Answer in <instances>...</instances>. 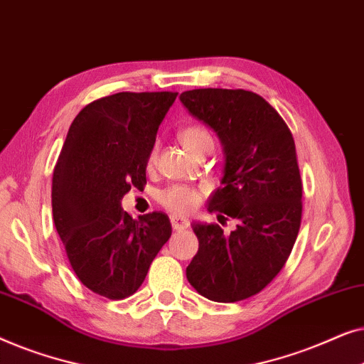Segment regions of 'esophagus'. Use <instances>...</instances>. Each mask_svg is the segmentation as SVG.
Wrapping results in <instances>:
<instances>
[{"label":"esophagus","instance_id":"esophagus-1","mask_svg":"<svg viewBox=\"0 0 364 364\" xmlns=\"http://www.w3.org/2000/svg\"><path fill=\"white\" fill-rule=\"evenodd\" d=\"M171 223L173 230H183V228L188 227V220L186 217L181 215H171Z\"/></svg>","mask_w":364,"mask_h":364}]
</instances>
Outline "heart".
Wrapping results in <instances>:
<instances>
[{"label": "heart", "mask_w": 364, "mask_h": 364, "mask_svg": "<svg viewBox=\"0 0 364 364\" xmlns=\"http://www.w3.org/2000/svg\"><path fill=\"white\" fill-rule=\"evenodd\" d=\"M178 141L182 142V146L186 147L187 152H191L192 156L197 152V149L208 141H212V137L208 136L205 129L191 126L182 129L178 134ZM159 200L168 210L176 213H191L198 207V203L202 200V192L197 191L193 187L187 186H173L164 191L159 196Z\"/></svg>", "instance_id": "b5f03b06"}]
</instances>
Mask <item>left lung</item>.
Masks as SVG:
<instances>
[{"instance_id": "obj_1", "label": "left lung", "mask_w": 364, "mask_h": 364, "mask_svg": "<svg viewBox=\"0 0 364 364\" xmlns=\"http://www.w3.org/2000/svg\"><path fill=\"white\" fill-rule=\"evenodd\" d=\"M181 102L223 147L222 187L208 197L207 210L238 220L230 235L217 223H192L198 252L187 280L212 301L245 300L278 275L300 230L295 141L280 114L255 92L193 89L181 94Z\"/></svg>"}]
</instances>
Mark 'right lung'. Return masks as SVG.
I'll return each instance as SVG.
<instances>
[{"instance_id":"1","label":"right lung","mask_w":364,"mask_h":364,"mask_svg":"<svg viewBox=\"0 0 364 364\" xmlns=\"http://www.w3.org/2000/svg\"><path fill=\"white\" fill-rule=\"evenodd\" d=\"M177 92H117L87 104L69 127L53 173V218L74 273L109 300L137 291L172 233L166 213L122 210L144 188L159 126Z\"/></svg>"}]
</instances>
